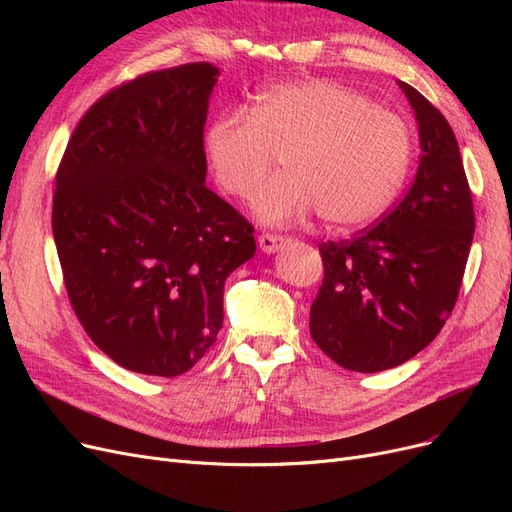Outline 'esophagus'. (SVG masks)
I'll return each mask as SVG.
<instances>
[{"mask_svg":"<svg viewBox=\"0 0 512 512\" xmlns=\"http://www.w3.org/2000/svg\"><path fill=\"white\" fill-rule=\"evenodd\" d=\"M286 237L284 235H273V232H262V235L258 237V245H260V250L265 252V254H275V252H280L282 247L286 245Z\"/></svg>","mask_w":512,"mask_h":512,"instance_id":"obj_1","label":"esophagus"}]
</instances>
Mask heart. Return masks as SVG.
I'll list each match as a JSON object with an SVG mask.
<instances>
[{
    "instance_id": "1",
    "label": "heart",
    "mask_w": 512,
    "mask_h": 512,
    "mask_svg": "<svg viewBox=\"0 0 512 512\" xmlns=\"http://www.w3.org/2000/svg\"><path fill=\"white\" fill-rule=\"evenodd\" d=\"M215 179L252 198L282 156L284 173L254 200L260 222L282 226L312 211L333 226H361L391 203L412 158L408 123L333 81L267 89L252 111L215 119L205 138Z\"/></svg>"
}]
</instances>
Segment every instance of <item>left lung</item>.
<instances>
[{"instance_id":"left-lung-1","label":"left lung","mask_w":512,"mask_h":512,"mask_svg":"<svg viewBox=\"0 0 512 512\" xmlns=\"http://www.w3.org/2000/svg\"><path fill=\"white\" fill-rule=\"evenodd\" d=\"M412 106L421 162L374 228L320 245L324 280L309 333L331 361L376 374L410 361L451 316L474 237L472 194L453 128L423 94Z\"/></svg>"}]
</instances>
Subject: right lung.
Instances as JSON below:
<instances>
[{
	"label": "right lung",
	"mask_w": 512,
	"mask_h": 512,
	"mask_svg": "<svg viewBox=\"0 0 512 512\" xmlns=\"http://www.w3.org/2000/svg\"><path fill=\"white\" fill-rule=\"evenodd\" d=\"M220 70L200 61L138 76L76 126L53 194V237L76 318L136 374L175 378L213 346L226 277L254 228L205 185Z\"/></svg>",
	"instance_id": "add662e5"
}]
</instances>
